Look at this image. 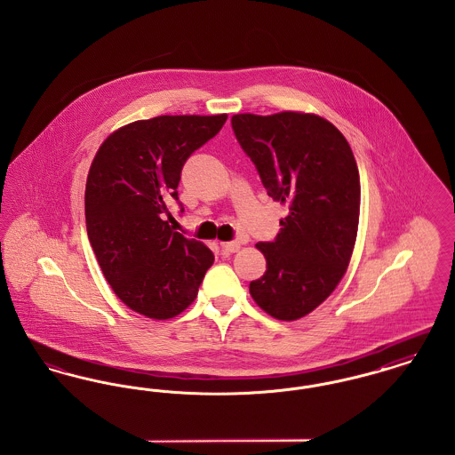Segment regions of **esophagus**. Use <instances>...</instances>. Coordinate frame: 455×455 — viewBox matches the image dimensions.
<instances>
[{
	"label": "esophagus",
	"instance_id": "obj_1",
	"mask_svg": "<svg viewBox=\"0 0 455 455\" xmlns=\"http://www.w3.org/2000/svg\"><path fill=\"white\" fill-rule=\"evenodd\" d=\"M238 249H240V242H237V240H234V242H223V243H221V251H223L225 254H234V252H237Z\"/></svg>",
	"mask_w": 455,
	"mask_h": 455
}]
</instances>
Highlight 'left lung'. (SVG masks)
<instances>
[{"label": "left lung", "mask_w": 455, "mask_h": 455, "mask_svg": "<svg viewBox=\"0 0 455 455\" xmlns=\"http://www.w3.org/2000/svg\"><path fill=\"white\" fill-rule=\"evenodd\" d=\"M232 130L267 196L288 206L266 273L249 291L278 321L310 314L347 273L360 217V175L347 138L314 114H237Z\"/></svg>", "instance_id": "8db88e82"}]
</instances>
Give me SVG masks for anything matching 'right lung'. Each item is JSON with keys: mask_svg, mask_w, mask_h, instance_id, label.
Segmentation results:
<instances>
[{"mask_svg": "<svg viewBox=\"0 0 455 455\" xmlns=\"http://www.w3.org/2000/svg\"><path fill=\"white\" fill-rule=\"evenodd\" d=\"M225 121L227 114L136 121L112 132L92 162L88 240L114 293L141 315L158 321L179 315L195 302L215 260L204 243L173 232L164 217L171 221L167 204L179 203L186 160Z\"/></svg>", "mask_w": 455, "mask_h": 455, "instance_id": "1", "label": "right lung"}]
</instances>
